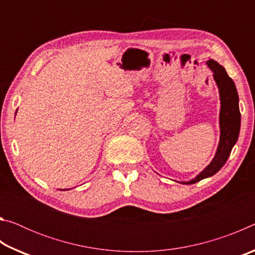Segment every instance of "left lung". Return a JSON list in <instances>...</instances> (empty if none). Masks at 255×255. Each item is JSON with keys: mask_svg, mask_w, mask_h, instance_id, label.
Segmentation results:
<instances>
[{"mask_svg": "<svg viewBox=\"0 0 255 255\" xmlns=\"http://www.w3.org/2000/svg\"><path fill=\"white\" fill-rule=\"evenodd\" d=\"M211 72L214 73V80L218 86L221 110H219V128L221 136L217 150L211 162L202 170L196 178L190 181L181 182L182 184H192L199 182L200 180L210 178L225 165L227 158L230 157L232 148L234 147L239 139L241 129V112L239 107V94L235 83L222 65L214 59L206 62Z\"/></svg>", "mask_w": 255, "mask_h": 255, "instance_id": "1", "label": "left lung"}]
</instances>
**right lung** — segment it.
I'll return each instance as SVG.
<instances>
[{"mask_svg":"<svg viewBox=\"0 0 255 255\" xmlns=\"http://www.w3.org/2000/svg\"><path fill=\"white\" fill-rule=\"evenodd\" d=\"M15 114H16V112H15Z\"/></svg>","mask_w":255,"mask_h":255,"instance_id":"obj_1","label":"right lung"}]
</instances>
